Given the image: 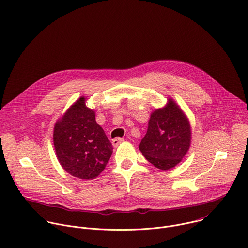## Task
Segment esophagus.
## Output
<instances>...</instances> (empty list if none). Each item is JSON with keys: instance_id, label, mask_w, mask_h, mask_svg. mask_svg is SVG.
<instances>
[{"instance_id": "1", "label": "esophagus", "mask_w": 248, "mask_h": 248, "mask_svg": "<svg viewBox=\"0 0 248 248\" xmlns=\"http://www.w3.org/2000/svg\"><path fill=\"white\" fill-rule=\"evenodd\" d=\"M123 142H124L123 138H115V139L112 140V145H113V147H117V146H119Z\"/></svg>"}]
</instances>
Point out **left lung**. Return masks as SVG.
Here are the masks:
<instances>
[{"label":"left lung","mask_w":248,"mask_h":248,"mask_svg":"<svg viewBox=\"0 0 248 248\" xmlns=\"http://www.w3.org/2000/svg\"><path fill=\"white\" fill-rule=\"evenodd\" d=\"M191 143V127L181 108L173 101L151 114L147 134L139 146L153 166L169 170L187 154Z\"/></svg>","instance_id":"left-lung-1"}]
</instances>
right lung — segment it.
Here are the masks:
<instances>
[{"label":"right lung","instance_id":"obj_1","mask_svg":"<svg viewBox=\"0 0 248 248\" xmlns=\"http://www.w3.org/2000/svg\"><path fill=\"white\" fill-rule=\"evenodd\" d=\"M53 142L61 167L71 175L85 180L99 175L113 152L84 96L55 124Z\"/></svg>","mask_w":248,"mask_h":248}]
</instances>
